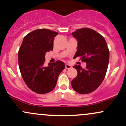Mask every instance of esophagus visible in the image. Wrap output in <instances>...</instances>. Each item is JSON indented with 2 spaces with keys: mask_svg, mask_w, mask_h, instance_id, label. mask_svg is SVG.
Instances as JSON below:
<instances>
[{
  "mask_svg": "<svg viewBox=\"0 0 126 126\" xmlns=\"http://www.w3.org/2000/svg\"><path fill=\"white\" fill-rule=\"evenodd\" d=\"M71 68V66L69 64H66L65 65V68L66 69H70Z\"/></svg>",
  "mask_w": 126,
  "mask_h": 126,
  "instance_id": "esophagus-1",
  "label": "esophagus"
}]
</instances>
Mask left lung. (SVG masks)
<instances>
[{"mask_svg":"<svg viewBox=\"0 0 126 126\" xmlns=\"http://www.w3.org/2000/svg\"><path fill=\"white\" fill-rule=\"evenodd\" d=\"M78 40L74 58L80 57L86 63L85 68L75 65L78 76L71 81L74 91L81 94L95 91L105 79L109 61V51L105 39L90 28L78 29L72 33Z\"/></svg>","mask_w":126,"mask_h":126,"instance_id":"1","label":"left lung"}]
</instances>
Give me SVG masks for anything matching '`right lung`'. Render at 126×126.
<instances>
[{
  "mask_svg": "<svg viewBox=\"0 0 126 126\" xmlns=\"http://www.w3.org/2000/svg\"><path fill=\"white\" fill-rule=\"evenodd\" d=\"M58 32L36 29L24 37L18 53L21 76L27 86L37 94H46L56 86L59 74L65 68L61 61L44 65L46 53L52 50Z\"/></svg>",
  "mask_w": 126,
  "mask_h": 126,
  "instance_id": "right-lung-1",
  "label": "right lung"
}]
</instances>
